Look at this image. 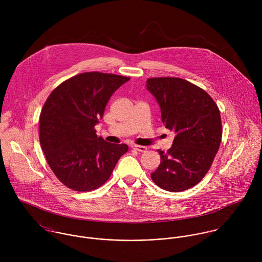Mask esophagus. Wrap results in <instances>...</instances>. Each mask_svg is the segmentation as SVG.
<instances>
[{
	"label": "esophagus",
	"instance_id": "34e87169",
	"mask_svg": "<svg viewBox=\"0 0 262 262\" xmlns=\"http://www.w3.org/2000/svg\"><path fill=\"white\" fill-rule=\"evenodd\" d=\"M131 148L134 150H137V151H139V152H145L147 148L145 147V146H141V145H135V144H133V145H131Z\"/></svg>",
	"mask_w": 262,
	"mask_h": 262
}]
</instances>
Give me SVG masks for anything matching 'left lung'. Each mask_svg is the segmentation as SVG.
Returning <instances> with one entry per match:
<instances>
[{
  "instance_id": "8db88e82",
  "label": "left lung",
  "mask_w": 262,
  "mask_h": 262,
  "mask_svg": "<svg viewBox=\"0 0 262 262\" xmlns=\"http://www.w3.org/2000/svg\"><path fill=\"white\" fill-rule=\"evenodd\" d=\"M146 83L160 107L162 123L176 133L167 152L158 150L161 161L151 179L165 190H186L203 180L219 150V108L203 89L186 79L154 77Z\"/></svg>"
}]
</instances>
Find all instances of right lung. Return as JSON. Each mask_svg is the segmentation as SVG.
Listing matches in <instances>:
<instances>
[{"instance_id":"right-lung-1","label":"right lung","mask_w":262,"mask_h":262,"mask_svg":"<svg viewBox=\"0 0 262 262\" xmlns=\"http://www.w3.org/2000/svg\"><path fill=\"white\" fill-rule=\"evenodd\" d=\"M130 77L98 72L75 75L47 98L39 119V139L56 178L76 191L104 185L126 144H113L96 134L113 94Z\"/></svg>"}]
</instances>
